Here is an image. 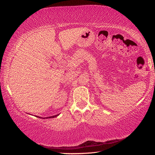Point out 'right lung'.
<instances>
[{
    "instance_id": "obj_1",
    "label": "right lung",
    "mask_w": 155,
    "mask_h": 155,
    "mask_svg": "<svg viewBox=\"0 0 155 155\" xmlns=\"http://www.w3.org/2000/svg\"><path fill=\"white\" fill-rule=\"evenodd\" d=\"M57 116H58V114H57V115H55V116H52V117H47V118H54V117H56ZM40 118V117H39ZM45 119V118H44Z\"/></svg>"
}]
</instances>
